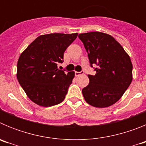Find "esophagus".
Wrapping results in <instances>:
<instances>
[{"instance_id":"esophagus-1","label":"esophagus","mask_w":146,"mask_h":146,"mask_svg":"<svg viewBox=\"0 0 146 146\" xmlns=\"http://www.w3.org/2000/svg\"><path fill=\"white\" fill-rule=\"evenodd\" d=\"M83 74V72H75V76H80Z\"/></svg>"}]
</instances>
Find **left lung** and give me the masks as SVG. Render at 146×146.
Instances as JSON below:
<instances>
[{"label":"left lung","instance_id":"obj_1","mask_svg":"<svg viewBox=\"0 0 146 146\" xmlns=\"http://www.w3.org/2000/svg\"><path fill=\"white\" fill-rule=\"evenodd\" d=\"M91 66L96 64L95 75L82 90L88 104L108 108L119 100L132 81V64L123 47L108 33L94 31L79 34Z\"/></svg>","mask_w":146,"mask_h":146}]
</instances>
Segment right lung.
<instances>
[{
    "instance_id": "1",
    "label": "right lung",
    "mask_w": 146,
    "mask_h": 146,
    "mask_svg": "<svg viewBox=\"0 0 146 146\" xmlns=\"http://www.w3.org/2000/svg\"><path fill=\"white\" fill-rule=\"evenodd\" d=\"M77 33L41 35L21 53L17 77L28 97L35 104L51 107L62 102L74 77V72L60 70L66 48Z\"/></svg>"
}]
</instances>
